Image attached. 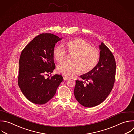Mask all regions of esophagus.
Listing matches in <instances>:
<instances>
[{
    "label": "esophagus",
    "instance_id": "1",
    "mask_svg": "<svg viewBox=\"0 0 134 134\" xmlns=\"http://www.w3.org/2000/svg\"><path fill=\"white\" fill-rule=\"evenodd\" d=\"M63 79H64V81H67V80H69V78H68V77H65V76H63Z\"/></svg>",
    "mask_w": 134,
    "mask_h": 134
}]
</instances>
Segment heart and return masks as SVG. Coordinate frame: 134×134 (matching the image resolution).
<instances>
[{
    "label": "heart",
    "instance_id": "1",
    "mask_svg": "<svg viewBox=\"0 0 134 134\" xmlns=\"http://www.w3.org/2000/svg\"><path fill=\"white\" fill-rule=\"evenodd\" d=\"M68 52L73 54L71 62H64L57 66V71L66 76H71L80 73L91 72L97 65L100 57L99 51L93 47L85 40L75 38L65 43ZM67 52L63 46H57L53 51V56L58 62H62L66 58Z\"/></svg>",
    "mask_w": 134,
    "mask_h": 134
}]
</instances>
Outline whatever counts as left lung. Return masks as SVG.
Returning <instances> with one entry per match:
<instances>
[{"mask_svg":"<svg viewBox=\"0 0 134 134\" xmlns=\"http://www.w3.org/2000/svg\"><path fill=\"white\" fill-rule=\"evenodd\" d=\"M100 57L97 65L91 72L76 80L74 96L77 102L86 107L97 106L110 94L115 82L116 62L111 51L103 42L99 46Z\"/></svg>","mask_w":134,"mask_h":134,"instance_id":"1","label":"left lung"}]
</instances>
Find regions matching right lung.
I'll return each instance as SVG.
<instances>
[{
    "instance_id": "right-lung-1",
    "label": "right lung",
    "mask_w": 134,
    "mask_h": 134,
    "mask_svg": "<svg viewBox=\"0 0 134 134\" xmlns=\"http://www.w3.org/2000/svg\"><path fill=\"white\" fill-rule=\"evenodd\" d=\"M61 39L52 34H40L21 53L18 84L25 96L33 103L42 105L49 101L63 80L58 74L44 77L55 68L53 51Z\"/></svg>"
}]
</instances>
